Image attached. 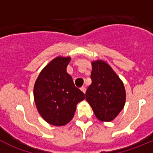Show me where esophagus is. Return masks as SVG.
Wrapping results in <instances>:
<instances>
[{"mask_svg": "<svg viewBox=\"0 0 153 153\" xmlns=\"http://www.w3.org/2000/svg\"><path fill=\"white\" fill-rule=\"evenodd\" d=\"M80 90H82V91H83L84 93H86V87H85V86H82V87L80 88Z\"/></svg>", "mask_w": 153, "mask_h": 153, "instance_id": "34e87169", "label": "esophagus"}]
</instances>
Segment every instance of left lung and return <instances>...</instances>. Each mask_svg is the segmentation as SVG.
<instances>
[{
  "label": "left lung",
  "mask_w": 153,
  "mask_h": 153,
  "mask_svg": "<svg viewBox=\"0 0 153 153\" xmlns=\"http://www.w3.org/2000/svg\"><path fill=\"white\" fill-rule=\"evenodd\" d=\"M91 63L92 83L86 90V100L99 120L110 122L123 109L126 97L125 87L106 62L98 60Z\"/></svg>",
  "instance_id": "obj_1"
}]
</instances>
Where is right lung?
<instances>
[{
	"instance_id": "add662e5",
	"label": "right lung",
	"mask_w": 153,
	"mask_h": 153,
	"mask_svg": "<svg viewBox=\"0 0 153 153\" xmlns=\"http://www.w3.org/2000/svg\"><path fill=\"white\" fill-rule=\"evenodd\" d=\"M71 58L57 56L41 70L33 86L36 109L46 122L62 126L74 118L85 95L76 87L67 67Z\"/></svg>"
}]
</instances>
